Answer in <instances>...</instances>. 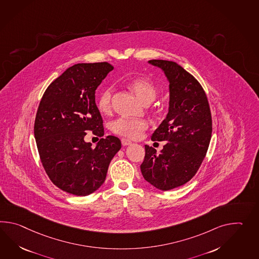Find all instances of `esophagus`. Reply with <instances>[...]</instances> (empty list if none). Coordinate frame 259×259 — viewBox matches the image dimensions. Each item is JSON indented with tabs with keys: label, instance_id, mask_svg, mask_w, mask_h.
Wrapping results in <instances>:
<instances>
[{
	"label": "esophagus",
	"instance_id": "esophagus-1",
	"mask_svg": "<svg viewBox=\"0 0 259 259\" xmlns=\"http://www.w3.org/2000/svg\"><path fill=\"white\" fill-rule=\"evenodd\" d=\"M121 141V145H122V146H128V145H131V144H132V142H131L130 140H128V139H125V138H122Z\"/></svg>",
	"mask_w": 259,
	"mask_h": 259
}]
</instances>
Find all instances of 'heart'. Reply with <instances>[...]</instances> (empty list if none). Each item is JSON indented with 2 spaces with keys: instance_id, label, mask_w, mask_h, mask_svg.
Masks as SVG:
<instances>
[{
  "instance_id": "obj_1",
  "label": "heart",
  "mask_w": 259,
  "mask_h": 259,
  "mask_svg": "<svg viewBox=\"0 0 259 259\" xmlns=\"http://www.w3.org/2000/svg\"><path fill=\"white\" fill-rule=\"evenodd\" d=\"M130 88L138 99L145 104L149 105L154 101L157 97V89L154 83L146 78H136L130 81ZM113 88L107 87L98 95V108L102 113H109L112 108ZM149 128L148 121L142 119H131V118H119L111 123L112 131L129 139H138L141 138L143 133Z\"/></svg>"
}]
</instances>
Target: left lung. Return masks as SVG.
<instances>
[{
  "label": "left lung",
  "mask_w": 259,
  "mask_h": 259,
  "mask_svg": "<svg viewBox=\"0 0 259 259\" xmlns=\"http://www.w3.org/2000/svg\"><path fill=\"white\" fill-rule=\"evenodd\" d=\"M170 82L169 112L152 141H167L160 153L148 145L140 165L144 179L161 190H170L189 182L206 155L212 137V115L201 83L179 64L152 59Z\"/></svg>",
  "instance_id": "1"
}]
</instances>
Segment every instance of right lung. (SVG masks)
Wrapping results in <instances>:
<instances>
[{
  "label": "right lung",
  "instance_id": "obj_1",
  "mask_svg": "<svg viewBox=\"0 0 259 259\" xmlns=\"http://www.w3.org/2000/svg\"><path fill=\"white\" fill-rule=\"evenodd\" d=\"M113 69L108 62L76 64L51 82L40 99L34 122L40 161L53 184L69 194L98 190L121 149L119 138H103L95 101L96 89ZM87 131L102 138L95 149L84 141Z\"/></svg>",
  "mask_w": 259,
  "mask_h": 259
}]
</instances>
